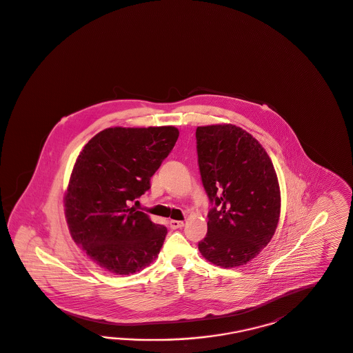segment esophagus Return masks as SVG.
Returning a JSON list of instances; mask_svg holds the SVG:
<instances>
[{
  "mask_svg": "<svg viewBox=\"0 0 353 353\" xmlns=\"http://www.w3.org/2000/svg\"><path fill=\"white\" fill-rule=\"evenodd\" d=\"M170 225L172 230H177L183 227V220H170Z\"/></svg>",
  "mask_w": 353,
  "mask_h": 353,
  "instance_id": "34e87169",
  "label": "esophagus"
}]
</instances>
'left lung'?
<instances>
[{"instance_id":"8db88e82","label":"left lung","mask_w":353,"mask_h":353,"mask_svg":"<svg viewBox=\"0 0 353 353\" xmlns=\"http://www.w3.org/2000/svg\"><path fill=\"white\" fill-rule=\"evenodd\" d=\"M198 164L208 199L201 254L220 268H239L256 258L276 231L278 176L266 150L232 123L198 126Z\"/></svg>"}]
</instances>
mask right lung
Instances as JSON below:
<instances>
[{
    "label": "right lung",
    "instance_id": "1",
    "mask_svg": "<svg viewBox=\"0 0 353 353\" xmlns=\"http://www.w3.org/2000/svg\"><path fill=\"white\" fill-rule=\"evenodd\" d=\"M174 126L108 128L75 160L63 198L74 243L100 268L130 275L157 259L167 228L129 207L179 138Z\"/></svg>",
    "mask_w": 353,
    "mask_h": 353
}]
</instances>
